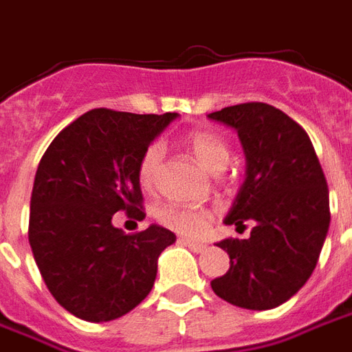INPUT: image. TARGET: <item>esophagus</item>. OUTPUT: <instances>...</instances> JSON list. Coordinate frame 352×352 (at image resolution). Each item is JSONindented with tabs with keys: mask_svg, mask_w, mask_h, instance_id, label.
<instances>
[{
	"mask_svg": "<svg viewBox=\"0 0 352 352\" xmlns=\"http://www.w3.org/2000/svg\"><path fill=\"white\" fill-rule=\"evenodd\" d=\"M179 243L184 245V247H188L192 252H201L206 249V245L198 243V241H192V239H179Z\"/></svg>",
	"mask_w": 352,
	"mask_h": 352,
	"instance_id": "esophagus-1",
	"label": "esophagus"
}]
</instances>
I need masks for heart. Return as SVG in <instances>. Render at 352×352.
I'll list each match as a JSON object with an SVG mask.
<instances>
[{
    "label": "heart",
    "instance_id": "b5f03b06",
    "mask_svg": "<svg viewBox=\"0 0 352 352\" xmlns=\"http://www.w3.org/2000/svg\"><path fill=\"white\" fill-rule=\"evenodd\" d=\"M184 145L188 146L190 154L211 173H219L224 169L230 158L228 146L219 135L211 131H192L184 138ZM162 158L164 151L158 143L146 146L138 166L139 184L145 190H153L158 177H160ZM156 221L171 232L183 236H199L204 234L211 222V213L206 207L179 206V204H166L156 209Z\"/></svg>",
    "mask_w": 352,
    "mask_h": 352
}]
</instances>
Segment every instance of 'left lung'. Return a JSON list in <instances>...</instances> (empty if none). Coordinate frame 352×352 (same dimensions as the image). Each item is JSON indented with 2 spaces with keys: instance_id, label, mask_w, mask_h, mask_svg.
<instances>
[{
  "instance_id": "obj_1",
  "label": "left lung",
  "mask_w": 352,
  "mask_h": 352,
  "mask_svg": "<svg viewBox=\"0 0 352 352\" xmlns=\"http://www.w3.org/2000/svg\"><path fill=\"white\" fill-rule=\"evenodd\" d=\"M239 135L245 181L224 224L251 237L222 239L230 270L211 280L213 292L243 309H273L307 283L330 226L324 173L309 135L267 103H241L207 115Z\"/></svg>"
}]
</instances>
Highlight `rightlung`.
<instances>
[{
    "label": "right lung",
    "instance_id": "obj_1",
    "mask_svg": "<svg viewBox=\"0 0 352 352\" xmlns=\"http://www.w3.org/2000/svg\"><path fill=\"white\" fill-rule=\"evenodd\" d=\"M177 116L92 109L43 154L28 237L50 294L75 317L107 322L138 307L153 288L158 256L175 243L158 224L126 234L113 214L145 219L139 160Z\"/></svg>",
    "mask_w": 352,
    "mask_h": 352
}]
</instances>
